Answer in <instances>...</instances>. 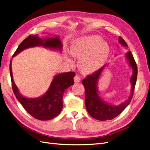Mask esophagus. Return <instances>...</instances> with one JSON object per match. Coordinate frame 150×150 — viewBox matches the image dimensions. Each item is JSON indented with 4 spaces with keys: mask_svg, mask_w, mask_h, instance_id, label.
Wrapping results in <instances>:
<instances>
[{
    "mask_svg": "<svg viewBox=\"0 0 150 150\" xmlns=\"http://www.w3.org/2000/svg\"><path fill=\"white\" fill-rule=\"evenodd\" d=\"M74 82H75L76 83H79L80 81H81L80 77H79V76H78V75L75 76L74 78Z\"/></svg>",
    "mask_w": 150,
    "mask_h": 150,
    "instance_id": "obj_1",
    "label": "esophagus"
}]
</instances>
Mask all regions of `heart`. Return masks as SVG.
Wrapping results in <instances>:
<instances>
[{"instance_id":"obj_1","label":"heart","mask_w":150,"mask_h":150,"mask_svg":"<svg viewBox=\"0 0 150 150\" xmlns=\"http://www.w3.org/2000/svg\"><path fill=\"white\" fill-rule=\"evenodd\" d=\"M72 56L79 57L78 66L83 74H89L98 71L106 63L110 53V45L100 36H83L72 44Z\"/></svg>"}]
</instances>
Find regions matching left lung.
Returning <instances> with one entry per match:
<instances>
[{
  "mask_svg": "<svg viewBox=\"0 0 150 150\" xmlns=\"http://www.w3.org/2000/svg\"><path fill=\"white\" fill-rule=\"evenodd\" d=\"M118 41L122 47L128 48V45L122 38L119 37ZM125 57L133 72L130 78L131 84V93L127 100L119 105H113L104 101L101 98L98 91L99 79H100L103 71L108 64H105L100 69L94 72L93 74L87 76V78L83 80V84L85 88V105L86 110L94 119L99 121H106L115 118L128 106L132 99L137 79L138 68L132 53L130 51L126 53Z\"/></svg>",
  "mask_w": 150,
  "mask_h": 150,
  "instance_id": "obj_1",
  "label": "left lung"
}]
</instances>
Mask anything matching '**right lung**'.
Instances as JSON below:
<instances>
[{
	"label": "right lung",
	"mask_w": 150,
	"mask_h": 150,
	"mask_svg": "<svg viewBox=\"0 0 150 150\" xmlns=\"http://www.w3.org/2000/svg\"><path fill=\"white\" fill-rule=\"evenodd\" d=\"M42 46L53 51L62 52V43L59 36L40 38L38 34L29 35L17 47L12 57L17 56L24 49ZM10 74L13 92L22 106L34 118L42 121L52 120L61 112L62 109V98L65 91L74 84V72L60 73L54 76L46 93L42 96L35 98H26L20 93L12 76V60L10 62Z\"/></svg>",
	"instance_id": "1"
}]
</instances>
